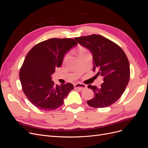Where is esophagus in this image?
<instances>
[{
  "instance_id": "esophagus-1",
  "label": "esophagus",
  "mask_w": 148,
  "mask_h": 148,
  "mask_svg": "<svg viewBox=\"0 0 148 148\" xmlns=\"http://www.w3.org/2000/svg\"><path fill=\"white\" fill-rule=\"evenodd\" d=\"M74 87L75 89H78V90L82 91L84 90V89L86 88V86L84 84H82V83H77V84H74Z\"/></svg>"
}]
</instances>
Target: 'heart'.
I'll return each instance as SVG.
<instances>
[{
  "label": "heart",
  "instance_id": "b5f03b06",
  "mask_svg": "<svg viewBox=\"0 0 148 148\" xmlns=\"http://www.w3.org/2000/svg\"><path fill=\"white\" fill-rule=\"evenodd\" d=\"M86 52H87V51L86 50V49H84V48H81L79 50V51H78V54L80 55V54H82V53H86ZM69 56V54H66L65 56V59H64L66 60L67 58H68Z\"/></svg>",
  "mask_w": 148,
  "mask_h": 148
}]
</instances>
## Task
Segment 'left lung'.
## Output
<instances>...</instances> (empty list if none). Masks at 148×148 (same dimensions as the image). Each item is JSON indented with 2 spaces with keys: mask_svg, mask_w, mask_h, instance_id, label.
Here are the masks:
<instances>
[{
  "mask_svg": "<svg viewBox=\"0 0 148 148\" xmlns=\"http://www.w3.org/2000/svg\"><path fill=\"white\" fill-rule=\"evenodd\" d=\"M79 44L86 47L92 55L93 71L103 77L100 88L88 85L95 97L88 100L91 107L102 108L117 101L128 85L130 76V64L123 51L118 45L101 35L92 34L75 38Z\"/></svg>",
  "mask_w": 148,
  "mask_h": 148,
  "instance_id": "8db88e82",
  "label": "left lung"
}]
</instances>
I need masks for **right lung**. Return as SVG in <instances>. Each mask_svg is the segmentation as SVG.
<instances>
[{
    "instance_id": "obj_1",
    "label": "right lung",
    "mask_w": 148,
    "mask_h": 148,
    "mask_svg": "<svg viewBox=\"0 0 148 148\" xmlns=\"http://www.w3.org/2000/svg\"><path fill=\"white\" fill-rule=\"evenodd\" d=\"M77 44L73 39L52 38L36 44L26 55L20 71V82L26 97L39 109L59 108L74 89L70 83L55 86L52 75L61 66L66 53Z\"/></svg>"
}]
</instances>
